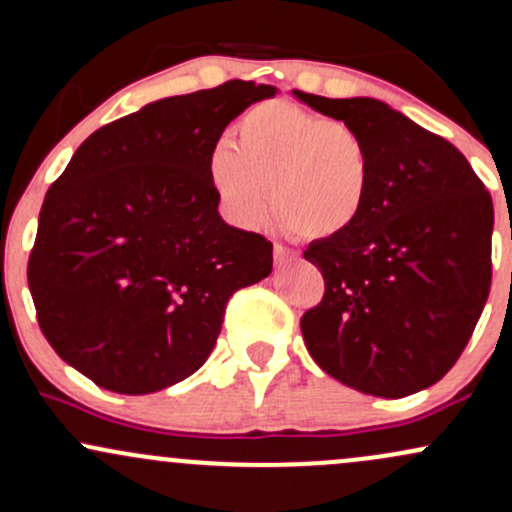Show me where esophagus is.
<instances>
[{
	"mask_svg": "<svg viewBox=\"0 0 512 512\" xmlns=\"http://www.w3.org/2000/svg\"><path fill=\"white\" fill-rule=\"evenodd\" d=\"M298 255L289 248H284V245H274V262L276 267H284V264H291L296 262Z\"/></svg>",
	"mask_w": 512,
	"mask_h": 512,
	"instance_id": "1",
	"label": "esophagus"
}]
</instances>
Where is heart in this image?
<instances>
[{"mask_svg":"<svg viewBox=\"0 0 512 512\" xmlns=\"http://www.w3.org/2000/svg\"><path fill=\"white\" fill-rule=\"evenodd\" d=\"M221 207L243 228L274 216L298 236L337 238L361 221L378 178L361 129L286 101L252 105L207 158Z\"/></svg>","mask_w":512,"mask_h":512,"instance_id":"obj_1","label":"heart"}]
</instances>
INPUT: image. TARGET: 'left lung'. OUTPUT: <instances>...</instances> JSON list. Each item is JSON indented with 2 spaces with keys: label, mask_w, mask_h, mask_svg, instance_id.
I'll list each match as a JSON object with an SVG mask.
<instances>
[{
  "label": "left lung",
  "mask_w": 512,
  "mask_h": 512,
  "mask_svg": "<svg viewBox=\"0 0 512 512\" xmlns=\"http://www.w3.org/2000/svg\"><path fill=\"white\" fill-rule=\"evenodd\" d=\"M293 96L361 129L378 161L361 221L303 252L325 276V298L301 320L305 346L363 395L426 390L455 366L489 298L491 195L455 146L392 105Z\"/></svg>",
  "instance_id": "left-lung-1"
}]
</instances>
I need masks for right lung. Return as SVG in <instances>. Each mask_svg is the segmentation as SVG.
I'll return each mask as SVG.
<instances>
[{
    "mask_svg": "<svg viewBox=\"0 0 512 512\" xmlns=\"http://www.w3.org/2000/svg\"><path fill=\"white\" fill-rule=\"evenodd\" d=\"M279 88L226 81L91 134L52 182L28 260L40 330L117 395L202 368L228 298L272 274V243L228 226L207 178L223 129Z\"/></svg>",
    "mask_w": 512,
    "mask_h": 512,
    "instance_id": "obj_1",
    "label": "right lung"
}]
</instances>
